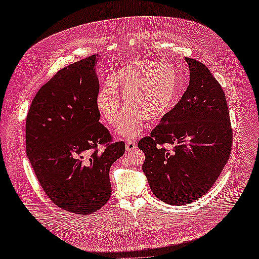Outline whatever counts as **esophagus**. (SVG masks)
Listing matches in <instances>:
<instances>
[{
    "mask_svg": "<svg viewBox=\"0 0 259 259\" xmlns=\"http://www.w3.org/2000/svg\"><path fill=\"white\" fill-rule=\"evenodd\" d=\"M125 145H126V150L127 151H134L137 149V144L135 142H133V140H126Z\"/></svg>",
    "mask_w": 259,
    "mask_h": 259,
    "instance_id": "obj_1",
    "label": "esophagus"
}]
</instances>
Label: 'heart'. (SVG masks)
Listing matches in <instances>:
<instances>
[{
  "label": "heart",
  "instance_id": "heart-1",
  "mask_svg": "<svg viewBox=\"0 0 259 259\" xmlns=\"http://www.w3.org/2000/svg\"><path fill=\"white\" fill-rule=\"evenodd\" d=\"M117 88L124 92L127 106L119 133L137 136L144 127V119L156 122L175 107L180 91L177 70L170 64L143 59L127 62L101 86L96 106L104 120L111 126L120 122L123 104Z\"/></svg>",
  "mask_w": 259,
  "mask_h": 259
}]
</instances>
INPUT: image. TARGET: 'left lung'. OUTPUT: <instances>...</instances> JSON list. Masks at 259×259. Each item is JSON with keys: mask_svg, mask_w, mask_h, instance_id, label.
I'll return each instance as SVG.
<instances>
[{"mask_svg": "<svg viewBox=\"0 0 259 259\" xmlns=\"http://www.w3.org/2000/svg\"><path fill=\"white\" fill-rule=\"evenodd\" d=\"M189 86L165 117L139 140L144 173L152 192L171 205L204 195L230 158L233 144L223 88L203 62L185 58ZM166 144L174 147L171 151Z\"/></svg>", "mask_w": 259, "mask_h": 259, "instance_id": "8db88e82", "label": "left lung"}]
</instances>
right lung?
I'll return each mask as SVG.
<instances>
[{"label": "right lung", "mask_w": 259, "mask_h": 259, "mask_svg": "<svg viewBox=\"0 0 259 259\" xmlns=\"http://www.w3.org/2000/svg\"><path fill=\"white\" fill-rule=\"evenodd\" d=\"M98 55L69 65L38 90L26 122L29 161L55 205L89 215L111 197L109 171L124 154L99 122Z\"/></svg>", "instance_id": "right-lung-1"}]
</instances>
